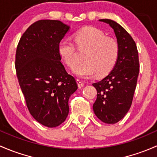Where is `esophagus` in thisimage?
<instances>
[{"instance_id":"obj_1","label":"esophagus","mask_w":157,"mask_h":157,"mask_svg":"<svg viewBox=\"0 0 157 157\" xmlns=\"http://www.w3.org/2000/svg\"><path fill=\"white\" fill-rule=\"evenodd\" d=\"M77 85H78L79 88H81V87H83L84 86L83 82L82 81V80H79V79H77Z\"/></svg>"}]
</instances>
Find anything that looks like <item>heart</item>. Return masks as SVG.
Wrapping results in <instances>:
<instances>
[{"mask_svg": "<svg viewBox=\"0 0 157 157\" xmlns=\"http://www.w3.org/2000/svg\"><path fill=\"white\" fill-rule=\"evenodd\" d=\"M74 42L81 52H85L84 62L75 67L78 54L75 44L68 38L59 42V53L74 73L82 78H90L97 74L98 77L106 76L116 65L120 53L119 44L113 37H107L96 28H85L74 34Z\"/></svg>", "mask_w": 157, "mask_h": 157, "instance_id": "heart-1", "label": "heart"}]
</instances>
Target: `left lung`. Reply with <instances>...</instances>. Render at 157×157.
<instances>
[{
    "instance_id": "8db88e82",
    "label": "left lung",
    "mask_w": 157,
    "mask_h": 157,
    "mask_svg": "<svg viewBox=\"0 0 157 157\" xmlns=\"http://www.w3.org/2000/svg\"><path fill=\"white\" fill-rule=\"evenodd\" d=\"M115 33L120 47L116 65L107 77L92 83L97 90L93 110L102 122L114 124L124 117L132 103L139 73L138 52L134 40L118 23L99 19Z\"/></svg>"
}]
</instances>
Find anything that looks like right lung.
<instances>
[{"instance_id":"right-lung-1","label":"right lung","mask_w":157,"mask_h":157,"mask_svg":"<svg viewBox=\"0 0 157 157\" xmlns=\"http://www.w3.org/2000/svg\"><path fill=\"white\" fill-rule=\"evenodd\" d=\"M69 29L59 20H39L25 31L16 49L15 67L27 108L38 123L49 128L66 120L69 98L77 90L58 50Z\"/></svg>"}]
</instances>
